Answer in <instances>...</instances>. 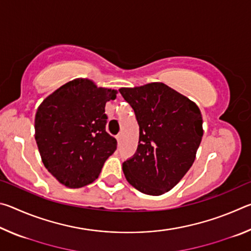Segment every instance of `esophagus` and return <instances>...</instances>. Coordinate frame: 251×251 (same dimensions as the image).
<instances>
[{
  "label": "esophagus",
  "instance_id": "1",
  "mask_svg": "<svg viewBox=\"0 0 251 251\" xmlns=\"http://www.w3.org/2000/svg\"><path fill=\"white\" fill-rule=\"evenodd\" d=\"M122 138H123V136H122V134H118L117 136H116V139H117V143H118V146L121 145V142H122Z\"/></svg>",
  "mask_w": 251,
  "mask_h": 251
}]
</instances>
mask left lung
Instances as JSON below:
<instances>
[{"mask_svg":"<svg viewBox=\"0 0 251 251\" xmlns=\"http://www.w3.org/2000/svg\"><path fill=\"white\" fill-rule=\"evenodd\" d=\"M139 125L137 151L123 164L127 181L139 192L159 196L189 171L201 145L198 106L163 83L120 90Z\"/></svg>","mask_w":251,"mask_h":251,"instance_id":"obj_1","label":"left lung"}]
</instances>
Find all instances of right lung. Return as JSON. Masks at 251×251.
<instances>
[{
  "label": "right lung",
  "mask_w": 251,
  "mask_h": 251,
  "mask_svg": "<svg viewBox=\"0 0 251 251\" xmlns=\"http://www.w3.org/2000/svg\"><path fill=\"white\" fill-rule=\"evenodd\" d=\"M117 91L77 78L42 101L35 115V141L46 169L69 188L97 179L117 142L106 131L105 105Z\"/></svg>",
  "instance_id": "1"
}]
</instances>
